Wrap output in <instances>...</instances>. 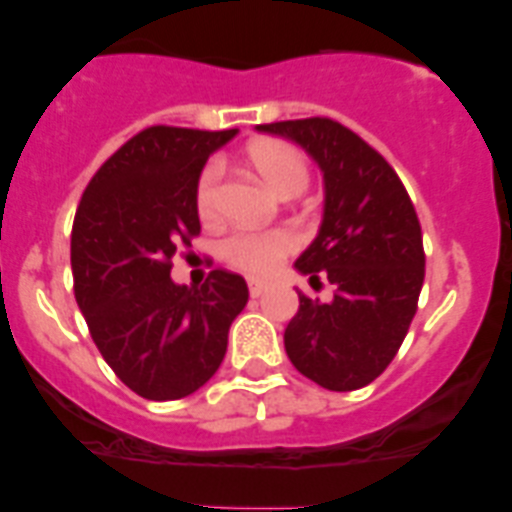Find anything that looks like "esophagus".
<instances>
[{
  "instance_id": "34e87169",
  "label": "esophagus",
  "mask_w": 512,
  "mask_h": 512,
  "mask_svg": "<svg viewBox=\"0 0 512 512\" xmlns=\"http://www.w3.org/2000/svg\"><path fill=\"white\" fill-rule=\"evenodd\" d=\"M247 287H250L252 297H260V294L265 292V289L270 287V285H267L265 280H255V277H250V280H247Z\"/></svg>"
}]
</instances>
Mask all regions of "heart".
<instances>
[{
	"mask_svg": "<svg viewBox=\"0 0 512 512\" xmlns=\"http://www.w3.org/2000/svg\"><path fill=\"white\" fill-rule=\"evenodd\" d=\"M247 160L262 175V180L280 195L299 193L309 183V160L294 143L277 141V138L255 141L247 146ZM220 180H223V163L218 158H210L195 183V208L205 223L218 218ZM297 245V232L289 227H270V230L232 232L223 240L220 252L230 265L240 270L267 275L287 255H292Z\"/></svg>",
	"mask_w": 512,
	"mask_h": 512,
	"instance_id": "obj_1",
	"label": "heart"
}]
</instances>
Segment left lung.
<instances>
[{
	"mask_svg": "<svg viewBox=\"0 0 512 512\" xmlns=\"http://www.w3.org/2000/svg\"><path fill=\"white\" fill-rule=\"evenodd\" d=\"M299 143L324 173V220L294 267L334 287L329 304L299 294L285 349L299 374L329 391L371 384L391 364L426 275L421 223L389 160L327 116L265 123Z\"/></svg>",
	"mask_w": 512,
	"mask_h": 512,
	"instance_id": "obj_1",
	"label": "left lung"
}]
</instances>
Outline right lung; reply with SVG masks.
I'll return each mask as SVG.
<instances>
[{
    "mask_svg": "<svg viewBox=\"0 0 512 512\" xmlns=\"http://www.w3.org/2000/svg\"><path fill=\"white\" fill-rule=\"evenodd\" d=\"M235 133L143 128L96 170L76 208V302L106 364L143 399H183L213 379L250 297L223 267L200 287L170 280L173 257L200 235V170Z\"/></svg>",
    "mask_w": 512,
    "mask_h": 512,
    "instance_id": "1",
    "label": "right lung"
}]
</instances>
